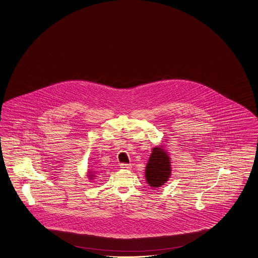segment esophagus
Instances as JSON below:
<instances>
[{
  "instance_id": "obj_1",
  "label": "esophagus",
  "mask_w": 258,
  "mask_h": 258,
  "mask_svg": "<svg viewBox=\"0 0 258 258\" xmlns=\"http://www.w3.org/2000/svg\"><path fill=\"white\" fill-rule=\"evenodd\" d=\"M120 168L123 169V170H130V169L132 168V165H130V164L121 163L120 164Z\"/></svg>"
}]
</instances>
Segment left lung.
<instances>
[{"label":"left lung","mask_w":258,"mask_h":258,"mask_svg":"<svg viewBox=\"0 0 258 258\" xmlns=\"http://www.w3.org/2000/svg\"><path fill=\"white\" fill-rule=\"evenodd\" d=\"M170 175V157L164 149L155 147L145 168L146 181L152 187H160Z\"/></svg>","instance_id":"8db88e82"}]
</instances>
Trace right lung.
Segmentation results:
<instances>
[{"label": "right lung", "mask_w": 258, "mask_h": 258, "mask_svg": "<svg viewBox=\"0 0 258 258\" xmlns=\"http://www.w3.org/2000/svg\"><path fill=\"white\" fill-rule=\"evenodd\" d=\"M91 177H92V176H91ZM91 177H90V178H91Z\"/></svg>", "instance_id": "add662e5"}]
</instances>
